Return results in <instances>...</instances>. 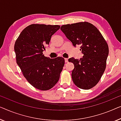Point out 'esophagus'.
<instances>
[{
	"label": "esophagus",
	"mask_w": 121,
	"mask_h": 121,
	"mask_svg": "<svg viewBox=\"0 0 121 121\" xmlns=\"http://www.w3.org/2000/svg\"><path fill=\"white\" fill-rule=\"evenodd\" d=\"M65 62H66V63L68 62V61H69V60H68V59H67V58H65Z\"/></svg>",
	"instance_id": "esophagus-1"
}]
</instances>
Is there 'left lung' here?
Segmentation results:
<instances>
[{"mask_svg": "<svg viewBox=\"0 0 121 121\" xmlns=\"http://www.w3.org/2000/svg\"><path fill=\"white\" fill-rule=\"evenodd\" d=\"M61 30L73 45H81L82 58L71 57L74 64L72 78L74 84L82 89L96 86L104 72L108 55V47L98 28L88 22L62 25Z\"/></svg>", "mask_w": 121, "mask_h": 121, "instance_id": "8db88e82", "label": "left lung"}]
</instances>
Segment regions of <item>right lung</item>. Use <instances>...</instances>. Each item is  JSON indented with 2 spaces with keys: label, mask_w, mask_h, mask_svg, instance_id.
Instances as JSON below:
<instances>
[{
  "label": "right lung",
  "mask_w": 121,
  "mask_h": 121,
  "mask_svg": "<svg viewBox=\"0 0 121 121\" xmlns=\"http://www.w3.org/2000/svg\"><path fill=\"white\" fill-rule=\"evenodd\" d=\"M59 25L32 24L21 32L15 42L16 62L27 81L41 91L52 88L58 82L65 64L62 57L50 59L43 52Z\"/></svg>",
  "instance_id": "add662e5"
}]
</instances>
